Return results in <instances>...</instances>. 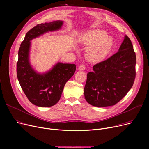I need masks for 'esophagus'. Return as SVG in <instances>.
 Instances as JSON below:
<instances>
[{
    "label": "esophagus",
    "instance_id": "34e87169",
    "mask_svg": "<svg viewBox=\"0 0 149 149\" xmlns=\"http://www.w3.org/2000/svg\"><path fill=\"white\" fill-rule=\"evenodd\" d=\"M85 69H86V66L84 65H81L79 66V69L80 70H84Z\"/></svg>",
    "mask_w": 149,
    "mask_h": 149
}]
</instances>
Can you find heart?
I'll return each mask as SVG.
<instances>
[{
  "label": "heart",
  "instance_id": "1",
  "mask_svg": "<svg viewBox=\"0 0 149 149\" xmlns=\"http://www.w3.org/2000/svg\"><path fill=\"white\" fill-rule=\"evenodd\" d=\"M80 42L85 45H91L87 51V55L89 59L93 61L104 58L112 45V38L106 36V33L103 31L98 29L84 34Z\"/></svg>",
  "mask_w": 149,
  "mask_h": 149
}]
</instances>
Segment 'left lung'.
<instances>
[{
    "label": "left lung",
    "instance_id": "8db88e82",
    "mask_svg": "<svg viewBox=\"0 0 149 149\" xmlns=\"http://www.w3.org/2000/svg\"><path fill=\"white\" fill-rule=\"evenodd\" d=\"M136 54L130 39L125 36L118 51L93 66L88 73L85 99L93 106L116 104L132 88L136 77Z\"/></svg>",
    "mask_w": 149,
    "mask_h": 149
}]
</instances>
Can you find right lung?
Segmentation results:
<instances>
[{"label": "right lung", "instance_id": "add662e5", "mask_svg": "<svg viewBox=\"0 0 149 149\" xmlns=\"http://www.w3.org/2000/svg\"><path fill=\"white\" fill-rule=\"evenodd\" d=\"M60 20L38 24L26 33L19 50L17 76L20 86L31 103L39 107H51L57 104L66 83L75 72L74 64L58 63L50 71L37 74L29 61L30 40L48 31L61 28Z\"/></svg>", "mask_w": 149, "mask_h": 149}]
</instances>
